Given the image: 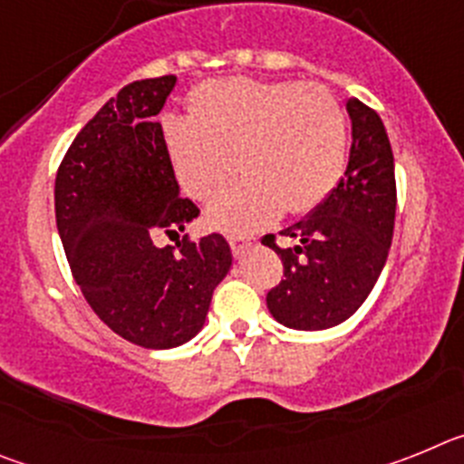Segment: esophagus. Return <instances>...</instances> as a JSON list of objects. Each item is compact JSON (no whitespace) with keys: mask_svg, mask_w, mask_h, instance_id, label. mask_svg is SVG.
<instances>
[{"mask_svg":"<svg viewBox=\"0 0 464 464\" xmlns=\"http://www.w3.org/2000/svg\"><path fill=\"white\" fill-rule=\"evenodd\" d=\"M227 241L229 246H232V253H235V256H241V253L253 244L251 237H241V235H229Z\"/></svg>","mask_w":464,"mask_h":464,"instance_id":"1","label":"esophagus"}]
</instances>
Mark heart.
<instances>
[{"label": "heart", "instance_id": "1", "mask_svg": "<svg viewBox=\"0 0 464 464\" xmlns=\"http://www.w3.org/2000/svg\"><path fill=\"white\" fill-rule=\"evenodd\" d=\"M162 137L183 190L208 202L225 232H256L283 213H309L342 181L348 122L330 90L297 81L218 79L195 90L190 118H162Z\"/></svg>", "mask_w": 464, "mask_h": 464}]
</instances>
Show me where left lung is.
<instances>
[{
  "mask_svg": "<svg viewBox=\"0 0 464 464\" xmlns=\"http://www.w3.org/2000/svg\"><path fill=\"white\" fill-rule=\"evenodd\" d=\"M351 155L325 202L281 232L295 246L262 244L283 260V281L269 290L267 309L290 330H327L362 306L391 251L395 227V160L379 113L351 97Z\"/></svg>",
  "mask_w": 464,
  "mask_h": 464,
  "instance_id": "left-lung-1",
  "label": "left lung"
}]
</instances>
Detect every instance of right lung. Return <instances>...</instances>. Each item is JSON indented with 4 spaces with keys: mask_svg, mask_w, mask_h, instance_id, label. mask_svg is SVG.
<instances>
[{
    "mask_svg": "<svg viewBox=\"0 0 464 464\" xmlns=\"http://www.w3.org/2000/svg\"><path fill=\"white\" fill-rule=\"evenodd\" d=\"M176 76L134 81L88 121L55 179L57 232L92 311L143 348H176L204 327L211 295L232 267L220 235L174 246L199 208L181 197L155 122Z\"/></svg>",
    "mask_w": 464,
    "mask_h": 464,
    "instance_id": "obj_1",
    "label": "right lung"
}]
</instances>
